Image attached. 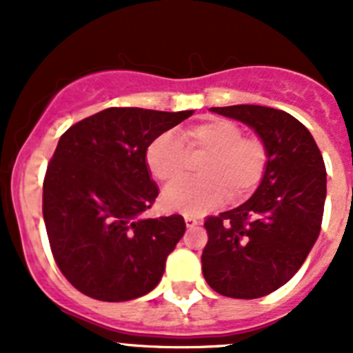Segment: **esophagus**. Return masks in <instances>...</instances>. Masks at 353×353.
Instances as JSON below:
<instances>
[{
  "mask_svg": "<svg viewBox=\"0 0 353 353\" xmlns=\"http://www.w3.org/2000/svg\"><path fill=\"white\" fill-rule=\"evenodd\" d=\"M183 221H185L187 228H194V226H198V224H199L198 217H196V215H191V214L183 215Z\"/></svg>",
  "mask_w": 353,
  "mask_h": 353,
  "instance_id": "obj_1",
  "label": "esophagus"
}]
</instances>
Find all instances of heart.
<instances>
[{
  "mask_svg": "<svg viewBox=\"0 0 353 353\" xmlns=\"http://www.w3.org/2000/svg\"><path fill=\"white\" fill-rule=\"evenodd\" d=\"M182 141L162 132L148 143L145 161L150 173L164 185L179 182L187 173V155L203 157L198 164L201 179L170 187L164 207L185 214H203L226 199L242 201L256 191L267 170V146L260 138L244 136L242 127L226 118H212L191 125Z\"/></svg>",
  "mask_w": 353,
  "mask_h": 353,
  "instance_id": "heart-1",
  "label": "heart"
}]
</instances>
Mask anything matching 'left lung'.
<instances>
[{
  "mask_svg": "<svg viewBox=\"0 0 353 353\" xmlns=\"http://www.w3.org/2000/svg\"><path fill=\"white\" fill-rule=\"evenodd\" d=\"M242 121L267 146V170L244 205L205 219V281L232 299H258L295 276L322 228L327 194L323 157L297 118L265 105L212 108Z\"/></svg>",
  "mask_w": 353,
  "mask_h": 353,
  "instance_id": "left-lung-1",
  "label": "left lung"
}]
</instances>
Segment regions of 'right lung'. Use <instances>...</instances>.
<instances>
[{"label":"right lung","instance_id":"1","mask_svg":"<svg viewBox=\"0 0 353 353\" xmlns=\"http://www.w3.org/2000/svg\"><path fill=\"white\" fill-rule=\"evenodd\" d=\"M192 113L108 108L60 138L43 179L42 212L56 265L81 293L123 302L159 285L185 221L139 217L159 194L145 152Z\"/></svg>","mask_w":353,"mask_h":353}]
</instances>
